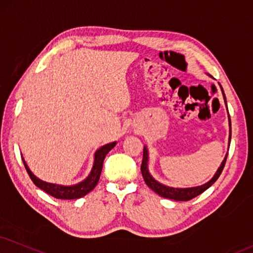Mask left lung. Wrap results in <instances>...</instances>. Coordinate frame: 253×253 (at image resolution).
Segmentation results:
<instances>
[{
    "label": "left lung",
    "mask_w": 253,
    "mask_h": 253,
    "mask_svg": "<svg viewBox=\"0 0 253 253\" xmlns=\"http://www.w3.org/2000/svg\"><path fill=\"white\" fill-rule=\"evenodd\" d=\"M222 88V86H220ZM223 96H224V101H225V105H226V98L225 95H224V91L222 89ZM227 108V105H226ZM229 112V110H227ZM229 126H230V135H229V143L231 142V121H230V115H229ZM226 157L227 154L224 158V161L220 164V167L218 168L217 172L214 173V176L209 180L208 183L203 184V185L199 186H193V188H171V186H167L164 184H162L160 182H157L154 177L151 176L150 172H149L148 169V162H149V154H148V148L144 146L143 149V161H142V165H141V171H142V176L144 178V182L146 185L150 188L152 191H155L157 195H160L161 197L164 198H169V199H173V201H179V202H185V201H190V199L197 197L198 195H201L205 191V190L210 188L212 184L216 182L218 179V177L220 176L222 171L224 169V165H225L226 162Z\"/></svg>",
    "instance_id": "left-lung-1"
}]
</instances>
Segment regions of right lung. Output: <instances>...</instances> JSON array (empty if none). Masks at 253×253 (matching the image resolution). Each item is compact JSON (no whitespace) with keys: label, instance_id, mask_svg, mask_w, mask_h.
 Wrapping results in <instances>:
<instances>
[{"label":"right lung","instance_id":"right-lung-1","mask_svg":"<svg viewBox=\"0 0 253 253\" xmlns=\"http://www.w3.org/2000/svg\"><path fill=\"white\" fill-rule=\"evenodd\" d=\"M115 145H116V142L109 143V144L101 146V148L95 152L93 165L89 176L79 184H75V185H60V184H52L44 182V180H41L40 178H37L35 174L31 172L23 158H22V161H23V164L24 167H26L28 174H29L31 180H33L37 188H40L41 190H43V191L48 193V195L58 199H77L85 196L86 193H89L90 191H92V190L95 189V186L97 185L99 177H101L103 162H104L105 156H107L108 152L110 151Z\"/></svg>","mask_w":253,"mask_h":253}]
</instances>
